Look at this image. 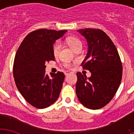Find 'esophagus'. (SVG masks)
I'll use <instances>...</instances> for the list:
<instances>
[{
    "label": "esophagus",
    "instance_id": "1",
    "mask_svg": "<svg viewBox=\"0 0 134 134\" xmlns=\"http://www.w3.org/2000/svg\"><path fill=\"white\" fill-rule=\"evenodd\" d=\"M71 72H70V71H65L64 72V74H65V75H70V74H71Z\"/></svg>",
    "mask_w": 134,
    "mask_h": 134
}]
</instances>
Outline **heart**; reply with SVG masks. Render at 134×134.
<instances>
[{
  "instance_id": "b5f03b06",
  "label": "heart",
  "mask_w": 134,
  "mask_h": 134,
  "mask_svg": "<svg viewBox=\"0 0 134 134\" xmlns=\"http://www.w3.org/2000/svg\"><path fill=\"white\" fill-rule=\"evenodd\" d=\"M66 42H67V44L70 46V48L73 51H75L79 47H82V41L78 38H77V37H72V36L68 37V38H66ZM60 49H61V43H60V41H56L54 44L53 45L52 48V52L54 57H57V56L58 55L59 53V51H60ZM65 67H70V65L69 64H65Z\"/></svg>"
}]
</instances>
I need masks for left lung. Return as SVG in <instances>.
Instances as JSON below:
<instances>
[{
  "label": "left lung",
  "instance_id": "left-lung-1",
  "mask_svg": "<svg viewBox=\"0 0 134 134\" xmlns=\"http://www.w3.org/2000/svg\"><path fill=\"white\" fill-rule=\"evenodd\" d=\"M77 31L87 39L88 52L81 65L90 71L91 76L87 78L77 72L76 94L86 108L100 109L112 100L121 84V58L111 39L102 30L85 29Z\"/></svg>",
  "mask_w": 134,
  "mask_h": 134
}]
</instances>
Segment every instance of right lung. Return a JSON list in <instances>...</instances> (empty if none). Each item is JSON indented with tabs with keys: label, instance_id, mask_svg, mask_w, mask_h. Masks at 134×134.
Wrapping results in <instances>:
<instances>
[{
	"label": "right lung",
	"instance_id": "obj_1",
	"mask_svg": "<svg viewBox=\"0 0 134 134\" xmlns=\"http://www.w3.org/2000/svg\"><path fill=\"white\" fill-rule=\"evenodd\" d=\"M67 31L40 29L28 34L16 52L13 74L16 85L28 103L36 108L50 106L58 98L64 74L45 72V63L54 60V41Z\"/></svg>",
	"mask_w": 134,
	"mask_h": 134
}]
</instances>
